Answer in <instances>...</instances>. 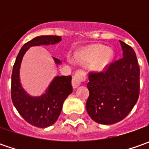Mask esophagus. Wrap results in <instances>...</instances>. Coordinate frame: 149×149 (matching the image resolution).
<instances>
[{"label": "esophagus", "mask_w": 149, "mask_h": 149, "mask_svg": "<svg viewBox=\"0 0 149 149\" xmlns=\"http://www.w3.org/2000/svg\"><path fill=\"white\" fill-rule=\"evenodd\" d=\"M86 79V74L83 71H77L75 72L74 75L73 76L72 79V85L74 89H76L80 85L82 81L85 80Z\"/></svg>", "instance_id": "1"}]
</instances>
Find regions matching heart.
Wrapping results in <instances>:
<instances>
[{"mask_svg":"<svg viewBox=\"0 0 149 149\" xmlns=\"http://www.w3.org/2000/svg\"><path fill=\"white\" fill-rule=\"evenodd\" d=\"M104 50L103 46H98L92 50H90L88 54H86L84 60L86 61H91L95 59V57L99 54L102 52ZM112 58V53L110 50H104L101 54L95 59L92 64H91V69L95 70H101L105 67L109 62L110 61Z\"/></svg>","mask_w":149,"mask_h":149,"instance_id":"heart-1","label":"heart"}]
</instances>
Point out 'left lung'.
<instances>
[{
    "mask_svg": "<svg viewBox=\"0 0 149 149\" xmlns=\"http://www.w3.org/2000/svg\"><path fill=\"white\" fill-rule=\"evenodd\" d=\"M123 57L102 72H90L86 110L96 123L113 124L126 117L139 96L140 70L134 49L119 40Z\"/></svg>",
    "mask_w": 149,
    "mask_h": 149,
    "instance_id": "8db88e82",
    "label": "left lung"
}]
</instances>
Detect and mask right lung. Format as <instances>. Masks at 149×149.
<instances>
[{"label":"right lung","mask_w":149,"mask_h":149,"mask_svg":"<svg viewBox=\"0 0 149 149\" xmlns=\"http://www.w3.org/2000/svg\"><path fill=\"white\" fill-rule=\"evenodd\" d=\"M61 40L57 36H40L32 39L20 49L17 55L11 74V100L21 117L27 123L38 128H46L54 124L60 116L63 104L73 91L70 75L56 76L50 83L45 93L32 97L23 89L20 82V63L26 50L31 46L49 45ZM56 64L60 60L54 58Z\"/></svg>","instance_id":"right-lung-1"}]
</instances>
